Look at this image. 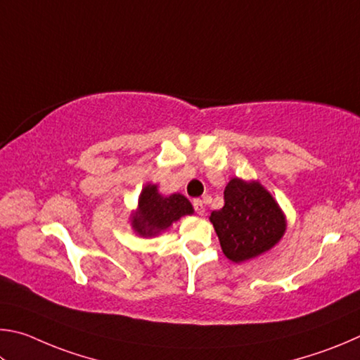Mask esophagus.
I'll return each mask as SVG.
<instances>
[{
  "instance_id": "34e87169",
  "label": "esophagus",
  "mask_w": 360,
  "mask_h": 360,
  "mask_svg": "<svg viewBox=\"0 0 360 360\" xmlns=\"http://www.w3.org/2000/svg\"><path fill=\"white\" fill-rule=\"evenodd\" d=\"M193 205H194V209H196L198 215H200V217L205 215V204H204V200L194 199V200H193Z\"/></svg>"
}]
</instances>
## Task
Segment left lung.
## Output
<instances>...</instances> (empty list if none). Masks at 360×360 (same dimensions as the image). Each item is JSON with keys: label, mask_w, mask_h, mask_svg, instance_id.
<instances>
[{"label": "left lung", "mask_w": 360, "mask_h": 360, "mask_svg": "<svg viewBox=\"0 0 360 360\" xmlns=\"http://www.w3.org/2000/svg\"><path fill=\"white\" fill-rule=\"evenodd\" d=\"M224 256L236 264L255 259L278 243L286 232V215L257 180H229L224 207L210 213Z\"/></svg>", "instance_id": "obj_1"}]
</instances>
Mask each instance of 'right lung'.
<instances>
[{
	"mask_svg": "<svg viewBox=\"0 0 360 360\" xmlns=\"http://www.w3.org/2000/svg\"><path fill=\"white\" fill-rule=\"evenodd\" d=\"M193 213V204L184 194L174 193L164 196L158 190V185L147 184L139 194L137 209L131 212L129 223L137 236L156 237L180 218Z\"/></svg>",
	"mask_w": 360,
	"mask_h": 360,
	"instance_id": "right-lung-1",
	"label": "right lung"
}]
</instances>
